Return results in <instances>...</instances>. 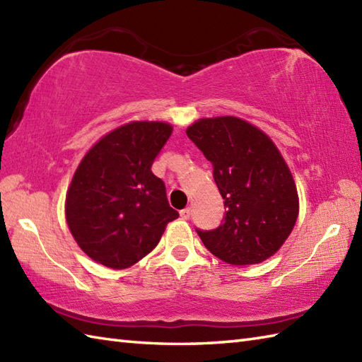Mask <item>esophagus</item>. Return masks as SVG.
<instances>
[{"label": "esophagus", "mask_w": 362, "mask_h": 362, "mask_svg": "<svg viewBox=\"0 0 362 362\" xmlns=\"http://www.w3.org/2000/svg\"><path fill=\"white\" fill-rule=\"evenodd\" d=\"M189 216H191V209H189V206H188V209L180 210V218L182 219H189Z\"/></svg>", "instance_id": "obj_1"}]
</instances>
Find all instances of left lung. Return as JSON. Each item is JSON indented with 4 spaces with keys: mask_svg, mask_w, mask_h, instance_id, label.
I'll return each instance as SVG.
<instances>
[{
    "mask_svg": "<svg viewBox=\"0 0 362 362\" xmlns=\"http://www.w3.org/2000/svg\"><path fill=\"white\" fill-rule=\"evenodd\" d=\"M187 135L213 163L227 206L218 228L197 230L205 247L232 266L258 264L275 255L296 226L298 194L271 136L238 117L201 118Z\"/></svg>",
    "mask_w": 362,
    "mask_h": 362,
    "instance_id": "left-lung-1",
    "label": "left lung"
}]
</instances>
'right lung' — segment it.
I'll use <instances>...</instances> for the list:
<instances>
[{
    "label": "right lung",
    "mask_w": 362,
    "mask_h": 362,
    "mask_svg": "<svg viewBox=\"0 0 362 362\" xmlns=\"http://www.w3.org/2000/svg\"><path fill=\"white\" fill-rule=\"evenodd\" d=\"M173 134L165 121H130L91 146L65 197L68 228L96 263L127 269L158 244L179 218L152 161Z\"/></svg>",
    "instance_id": "1"
}]
</instances>
